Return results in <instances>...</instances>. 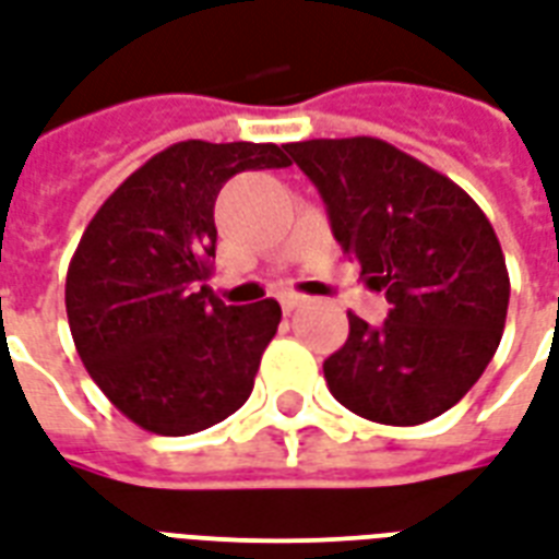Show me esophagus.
<instances>
[{
    "mask_svg": "<svg viewBox=\"0 0 559 559\" xmlns=\"http://www.w3.org/2000/svg\"><path fill=\"white\" fill-rule=\"evenodd\" d=\"M299 305H305V296H299V293H281V308H284V313L296 311Z\"/></svg>",
    "mask_w": 559,
    "mask_h": 559,
    "instance_id": "1",
    "label": "esophagus"
}]
</instances>
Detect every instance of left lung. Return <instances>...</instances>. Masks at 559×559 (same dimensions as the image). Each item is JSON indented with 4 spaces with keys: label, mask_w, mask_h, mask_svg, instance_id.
I'll use <instances>...</instances> for the list:
<instances>
[{
    "label": "left lung",
    "mask_w": 559,
    "mask_h": 559,
    "mask_svg": "<svg viewBox=\"0 0 559 559\" xmlns=\"http://www.w3.org/2000/svg\"><path fill=\"white\" fill-rule=\"evenodd\" d=\"M320 189L334 239L391 301L373 329L325 358L334 400L355 415L417 427L468 394L498 349L510 275L495 227L450 177L370 135L284 144Z\"/></svg>",
    "instance_id": "8db88e82"
}]
</instances>
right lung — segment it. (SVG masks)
Listing matches in <instances>:
<instances>
[{
    "label": "right lung",
    "instance_id": "1",
    "mask_svg": "<svg viewBox=\"0 0 559 559\" xmlns=\"http://www.w3.org/2000/svg\"><path fill=\"white\" fill-rule=\"evenodd\" d=\"M284 144L177 142L132 171L85 227L64 305L76 353L135 427L192 436L251 394L281 305H225L204 281L213 206L239 171L287 168Z\"/></svg>",
    "mask_w": 559,
    "mask_h": 559
}]
</instances>
